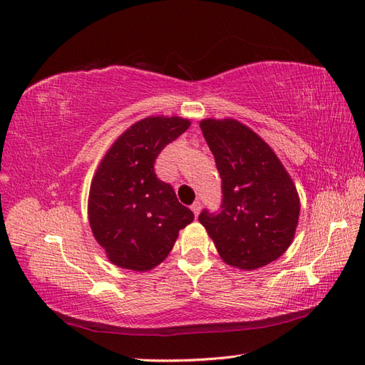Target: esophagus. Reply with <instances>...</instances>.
<instances>
[{
    "instance_id": "esophagus-1",
    "label": "esophagus",
    "mask_w": 365,
    "mask_h": 365,
    "mask_svg": "<svg viewBox=\"0 0 365 365\" xmlns=\"http://www.w3.org/2000/svg\"><path fill=\"white\" fill-rule=\"evenodd\" d=\"M190 209L193 210V214L198 215L200 210H201V203H200V201H195V203H193V205L190 206Z\"/></svg>"
}]
</instances>
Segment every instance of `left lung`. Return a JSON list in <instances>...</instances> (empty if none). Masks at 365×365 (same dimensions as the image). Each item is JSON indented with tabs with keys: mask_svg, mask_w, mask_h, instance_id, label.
I'll list each match as a JSON object with an SVG mask.
<instances>
[{
	"mask_svg": "<svg viewBox=\"0 0 365 365\" xmlns=\"http://www.w3.org/2000/svg\"><path fill=\"white\" fill-rule=\"evenodd\" d=\"M205 139L222 178L220 209L201 210L200 223L218 255L255 270L278 259L294 239L299 215L295 185L261 137L237 120H203Z\"/></svg>",
	"mask_w": 365,
	"mask_h": 365,
	"instance_id": "left-lung-1",
	"label": "left lung"
}]
</instances>
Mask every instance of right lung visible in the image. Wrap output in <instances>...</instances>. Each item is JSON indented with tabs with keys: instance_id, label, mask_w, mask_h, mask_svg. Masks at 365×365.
<instances>
[{
	"instance_id": "add662e5",
	"label": "right lung",
	"mask_w": 365,
	"mask_h": 365,
	"mask_svg": "<svg viewBox=\"0 0 365 365\" xmlns=\"http://www.w3.org/2000/svg\"><path fill=\"white\" fill-rule=\"evenodd\" d=\"M190 126L180 117L137 121L112 145L88 195V222L109 261L121 269L151 270L172 251L193 220L168 182L155 172L159 153Z\"/></svg>"
}]
</instances>
